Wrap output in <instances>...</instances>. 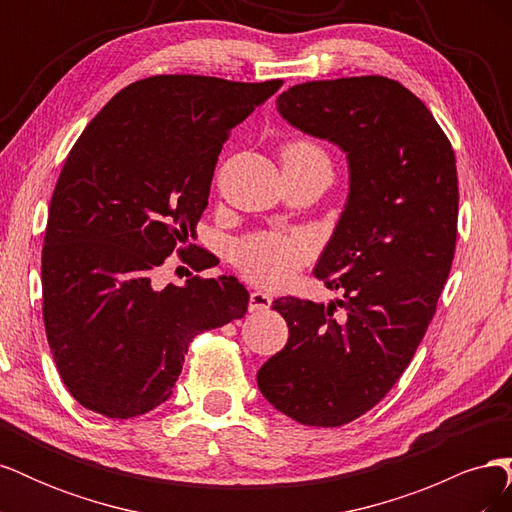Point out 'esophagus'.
Wrapping results in <instances>:
<instances>
[{"label":"esophagus","mask_w":512,"mask_h":512,"mask_svg":"<svg viewBox=\"0 0 512 512\" xmlns=\"http://www.w3.org/2000/svg\"><path fill=\"white\" fill-rule=\"evenodd\" d=\"M273 303V297L267 292L262 290H254L250 294V312H267V309L271 307Z\"/></svg>","instance_id":"1"}]
</instances>
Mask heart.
<instances>
[{
	"label": "heart",
	"mask_w": 512,
	"mask_h": 512,
	"mask_svg": "<svg viewBox=\"0 0 512 512\" xmlns=\"http://www.w3.org/2000/svg\"><path fill=\"white\" fill-rule=\"evenodd\" d=\"M327 160L324 151L312 141H290L282 149L284 162H299V160ZM312 256V241L301 232H256L241 239L235 250H232V260L241 269V273L260 286L277 288L288 284L294 275Z\"/></svg>",
	"instance_id": "b5f03b06"
}]
</instances>
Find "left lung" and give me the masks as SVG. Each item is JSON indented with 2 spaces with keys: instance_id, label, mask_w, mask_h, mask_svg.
Masks as SVG:
<instances>
[{
  "instance_id": "obj_1",
  "label": "left lung",
  "mask_w": 512,
  "mask_h": 512,
  "mask_svg": "<svg viewBox=\"0 0 512 512\" xmlns=\"http://www.w3.org/2000/svg\"><path fill=\"white\" fill-rule=\"evenodd\" d=\"M275 104L348 158V200L314 269L344 292L346 320L333 301H273L290 337L256 380L297 423L339 427L393 389L436 314L457 241L455 153L429 108L386 76L301 83Z\"/></svg>"
}]
</instances>
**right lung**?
<instances>
[{
    "label": "right lung",
    "mask_w": 512,
    "mask_h": 512,
    "mask_svg": "<svg viewBox=\"0 0 512 512\" xmlns=\"http://www.w3.org/2000/svg\"><path fill=\"white\" fill-rule=\"evenodd\" d=\"M282 81L160 74L123 87L61 168L42 247V316L72 397L108 418L145 414L173 393L192 339L247 312L237 277L151 286L164 258L213 267L185 245L207 209L230 130ZM188 251L195 254L185 257Z\"/></svg>",
    "instance_id": "add662e5"
}]
</instances>
